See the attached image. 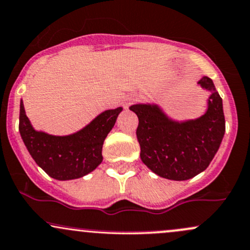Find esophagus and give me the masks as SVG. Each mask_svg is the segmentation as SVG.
Listing matches in <instances>:
<instances>
[{
  "instance_id": "34e87169",
  "label": "esophagus",
  "mask_w": 250,
  "mask_h": 250,
  "mask_svg": "<svg viewBox=\"0 0 250 250\" xmlns=\"http://www.w3.org/2000/svg\"><path fill=\"white\" fill-rule=\"evenodd\" d=\"M135 100H136V97H135L134 94H128V95L123 99V105H125V108H128L129 104H131Z\"/></svg>"
}]
</instances>
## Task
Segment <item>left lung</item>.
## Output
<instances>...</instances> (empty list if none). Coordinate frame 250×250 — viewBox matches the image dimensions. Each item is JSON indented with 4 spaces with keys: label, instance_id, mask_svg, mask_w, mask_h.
<instances>
[{
    "label": "left lung",
    "instance_id": "left-lung-1",
    "mask_svg": "<svg viewBox=\"0 0 250 250\" xmlns=\"http://www.w3.org/2000/svg\"><path fill=\"white\" fill-rule=\"evenodd\" d=\"M209 91L207 108L196 119L175 120L156 103L129 107L139 117L136 136L142 162L163 179L186 181L205 171L226 131L222 99L207 76L197 81Z\"/></svg>",
    "mask_w": 250,
    "mask_h": 250
}]
</instances>
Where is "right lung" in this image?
<instances>
[{"instance_id": "1", "label": "right lung", "mask_w": 250, "mask_h": 250, "mask_svg": "<svg viewBox=\"0 0 250 250\" xmlns=\"http://www.w3.org/2000/svg\"><path fill=\"white\" fill-rule=\"evenodd\" d=\"M122 110V107L108 109L76 133L59 136L36 130L21 100L19 130L34 161L50 177L75 180L95 170L102 162L103 142Z\"/></svg>"}]
</instances>
